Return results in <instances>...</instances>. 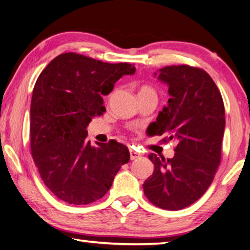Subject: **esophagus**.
I'll return each mask as SVG.
<instances>
[{"mask_svg":"<svg viewBox=\"0 0 250 250\" xmlns=\"http://www.w3.org/2000/svg\"><path fill=\"white\" fill-rule=\"evenodd\" d=\"M141 155L140 154L137 152V151H134V149H132V148H130V158L131 160H138V158L140 157Z\"/></svg>","mask_w":250,"mask_h":250,"instance_id":"obj_1","label":"esophagus"}]
</instances>
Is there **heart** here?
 Returning a JSON list of instances; mask_svg holds the SVG:
<instances>
[{
    "mask_svg": "<svg viewBox=\"0 0 250 250\" xmlns=\"http://www.w3.org/2000/svg\"><path fill=\"white\" fill-rule=\"evenodd\" d=\"M147 93H154L155 94V90H154L152 87H149L147 85H143L142 87L139 90V95L140 94H147Z\"/></svg>",
    "mask_w": 250,
    "mask_h": 250,
    "instance_id": "b5f03b06",
    "label": "heart"
}]
</instances>
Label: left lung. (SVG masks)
Returning <instances> with one entry per match:
<instances>
[{
  "label": "left lung",
  "instance_id": "left-lung-1",
  "mask_svg": "<svg viewBox=\"0 0 250 250\" xmlns=\"http://www.w3.org/2000/svg\"><path fill=\"white\" fill-rule=\"evenodd\" d=\"M158 80L168 85L167 106L152 122L154 135L175 140L172 158L149 154L152 176L144 181V194L165 210H181L200 199L210 187L221 162L225 128L223 99L206 71L186 64L165 66Z\"/></svg>",
  "mask_w": 250,
  "mask_h": 250
}]
</instances>
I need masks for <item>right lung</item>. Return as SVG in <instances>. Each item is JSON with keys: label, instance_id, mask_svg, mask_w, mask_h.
<instances>
[{"label": "right lung", "instance_id": "right-lung-1", "mask_svg": "<svg viewBox=\"0 0 250 250\" xmlns=\"http://www.w3.org/2000/svg\"><path fill=\"white\" fill-rule=\"evenodd\" d=\"M134 72L130 63L67 52L38 76L30 105L31 155L43 184L60 200L83 206L103 198L129 162L128 147L115 140L92 146L86 128L106 111L103 96Z\"/></svg>", "mask_w": 250, "mask_h": 250}]
</instances>
